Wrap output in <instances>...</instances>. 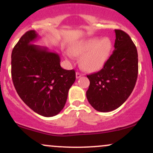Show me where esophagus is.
Segmentation results:
<instances>
[{
	"mask_svg": "<svg viewBox=\"0 0 153 153\" xmlns=\"http://www.w3.org/2000/svg\"><path fill=\"white\" fill-rule=\"evenodd\" d=\"M82 75L81 74V73H78V72H77V73H76V78H77V79L80 78V77L82 76Z\"/></svg>",
	"mask_w": 153,
	"mask_h": 153,
	"instance_id": "34e87169",
	"label": "esophagus"
}]
</instances>
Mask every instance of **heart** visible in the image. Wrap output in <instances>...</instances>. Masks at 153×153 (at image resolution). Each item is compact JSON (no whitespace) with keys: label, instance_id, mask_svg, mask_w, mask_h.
<instances>
[{"label":"heart","instance_id":"heart-1","mask_svg":"<svg viewBox=\"0 0 153 153\" xmlns=\"http://www.w3.org/2000/svg\"><path fill=\"white\" fill-rule=\"evenodd\" d=\"M111 43L108 38L94 37L82 40L73 45L71 52L81 57V65L88 71H97L103 68L109 56ZM72 57L71 53L67 54Z\"/></svg>","mask_w":153,"mask_h":153}]
</instances>
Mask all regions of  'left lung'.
Instances as JSON below:
<instances>
[{"label": "left lung", "mask_w": 153, "mask_h": 153, "mask_svg": "<svg viewBox=\"0 0 153 153\" xmlns=\"http://www.w3.org/2000/svg\"><path fill=\"white\" fill-rule=\"evenodd\" d=\"M114 50L101 71L88 75L90 85L86 97L98 111L115 110L126 101L135 86L138 54L130 36L115 29Z\"/></svg>", "instance_id": "obj_1"}]
</instances>
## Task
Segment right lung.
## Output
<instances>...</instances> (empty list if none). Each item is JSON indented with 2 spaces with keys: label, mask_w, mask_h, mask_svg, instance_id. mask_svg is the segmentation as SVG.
<instances>
[{
  "label": "right lung",
  "mask_w": 153,
  "mask_h": 153,
  "mask_svg": "<svg viewBox=\"0 0 153 153\" xmlns=\"http://www.w3.org/2000/svg\"><path fill=\"white\" fill-rule=\"evenodd\" d=\"M38 37L35 31H28L13 47L12 80L17 94L31 109L43 117H54L65 105L75 72L61 68L57 53L34 45Z\"/></svg>",
  "instance_id": "add662e5"
}]
</instances>
